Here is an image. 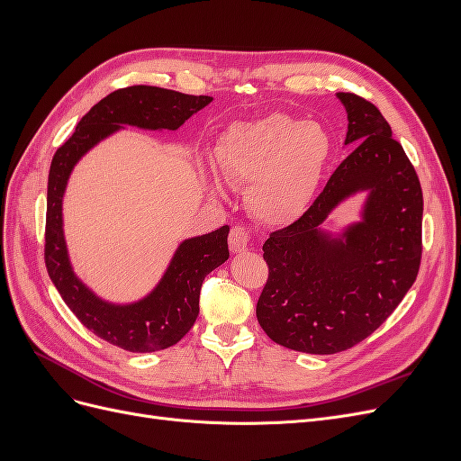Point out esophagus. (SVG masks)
<instances>
[{
  "mask_svg": "<svg viewBox=\"0 0 461 461\" xmlns=\"http://www.w3.org/2000/svg\"><path fill=\"white\" fill-rule=\"evenodd\" d=\"M229 246L232 254H242L249 246V230L242 225H236L230 229L229 234Z\"/></svg>",
  "mask_w": 461,
  "mask_h": 461,
  "instance_id": "1",
  "label": "esophagus"
}]
</instances>
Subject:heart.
I'll return each mask as SVG.
<instances>
[{
    "mask_svg": "<svg viewBox=\"0 0 461 461\" xmlns=\"http://www.w3.org/2000/svg\"><path fill=\"white\" fill-rule=\"evenodd\" d=\"M330 156V138L315 121L271 113L222 132L215 161L230 183L248 185V205L267 222L300 217L313 200Z\"/></svg>",
    "mask_w": 461,
    "mask_h": 461,
    "instance_id": "1",
    "label": "heart"
}]
</instances>
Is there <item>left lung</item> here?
I'll return each instance as SVG.
<instances>
[{
  "label": "left lung",
  "mask_w": 461,
  "mask_h": 461,
  "mask_svg": "<svg viewBox=\"0 0 461 461\" xmlns=\"http://www.w3.org/2000/svg\"><path fill=\"white\" fill-rule=\"evenodd\" d=\"M356 146L298 221L263 244L269 278L256 315L267 337L305 354H337L366 340L406 296L421 263L423 192L406 151L371 102L337 94ZM367 191L362 221L332 237L331 209Z\"/></svg>",
  "instance_id": "obj_1"
}]
</instances>
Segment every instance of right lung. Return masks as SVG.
Masks as SVG:
<instances>
[{
  "mask_svg": "<svg viewBox=\"0 0 461 461\" xmlns=\"http://www.w3.org/2000/svg\"><path fill=\"white\" fill-rule=\"evenodd\" d=\"M213 97L158 86H129L111 92L77 124L58 148L48 176L46 267L51 283L77 319L102 340L129 352H158L176 344L196 323L205 275L229 259V225L194 236L176 248L158 286L142 300L111 303L97 298L75 275L63 236V196L75 165L122 124L146 131H176Z\"/></svg>",
  "mask_w": 461,
  "mask_h": 461,
  "instance_id": "right-lung-1",
  "label": "right lung"
}]
</instances>
